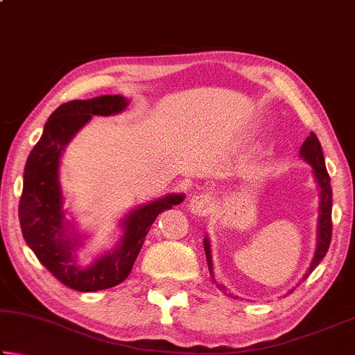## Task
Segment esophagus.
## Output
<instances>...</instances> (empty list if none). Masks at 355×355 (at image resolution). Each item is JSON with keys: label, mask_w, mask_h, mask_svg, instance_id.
Segmentation results:
<instances>
[{"label": "esophagus", "mask_w": 355, "mask_h": 355, "mask_svg": "<svg viewBox=\"0 0 355 355\" xmlns=\"http://www.w3.org/2000/svg\"><path fill=\"white\" fill-rule=\"evenodd\" d=\"M213 197L208 192H202V194H196L192 196V199L188 203V208L191 209V213H194L197 216H205L209 213V209L213 207Z\"/></svg>", "instance_id": "esophagus-1"}]
</instances>
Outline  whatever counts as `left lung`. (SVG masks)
Returning a JSON list of instances; mask_svg holds the SVG:
<instances>
[{"label":"left lung","instance_id":"obj_1","mask_svg":"<svg viewBox=\"0 0 355 355\" xmlns=\"http://www.w3.org/2000/svg\"><path fill=\"white\" fill-rule=\"evenodd\" d=\"M300 156L307 161V163L313 167L315 180L318 186H320V219H318V244L315 250V257L310 263L309 271L305 272L304 280L309 277L311 271L320 264V261L326 257L330 241H332V188H330V177L326 169V163H324V155L321 144L318 141L315 133H310V136L305 139V142L300 147ZM203 248H205V255L208 261L209 275L214 282V272H213V260H211V245H209V239L205 236L203 239ZM216 284V282H214ZM219 290H225V286L216 284Z\"/></svg>","mask_w":355,"mask_h":355}]
</instances>
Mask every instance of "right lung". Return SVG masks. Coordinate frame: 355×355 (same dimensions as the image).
I'll list each match as a JSON object with an SVG mask.
<instances>
[{
    "label": "right lung",
    "mask_w": 355,
    "mask_h": 355,
    "mask_svg": "<svg viewBox=\"0 0 355 355\" xmlns=\"http://www.w3.org/2000/svg\"><path fill=\"white\" fill-rule=\"evenodd\" d=\"M128 101L122 95L73 100L51 114L44 133L28 156L19 205L21 233L39 261L71 290L89 293L116 286L133 269L150 227L159 213L182 203L183 194H169L130 211L122 219L123 235L112 252L95 258L87 268L75 261L80 235L69 230L59 184V163L67 144L92 116L122 112Z\"/></svg>",
    "instance_id": "1"
}]
</instances>
